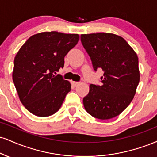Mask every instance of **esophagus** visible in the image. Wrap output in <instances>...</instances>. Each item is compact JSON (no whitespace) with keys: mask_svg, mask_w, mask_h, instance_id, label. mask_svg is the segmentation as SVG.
Masks as SVG:
<instances>
[{"mask_svg":"<svg viewBox=\"0 0 157 157\" xmlns=\"http://www.w3.org/2000/svg\"><path fill=\"white\" fill-rule=\"evenodd\" d=\"M79 83H80V82H75V81H72V84H73L75 86H77V85H78Z\"/></svg>","mask_w":157,"mask_h":157,"instance_id":"esophagus-1","label":"esophagus"}]
</instances>
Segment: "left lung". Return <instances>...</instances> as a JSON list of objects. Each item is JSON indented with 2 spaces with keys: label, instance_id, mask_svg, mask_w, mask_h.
<instances>
[{
  "label": "left lung",
  "instance_id": "left-lung-1",
  "mask_svg": "<svg viewBox=\"0 0 157 157\" xmlns=\"http://www.w3.org/2000/svg\"><path fill=\"white\" fill-rule=\"evenodd\" d=\"M80 40L94 71H104L101 85H90L85 109L99 119L114 118L129 106L138 86L137 54L125 39L113 33L82 34Z\"/></svg>",
  "mask_w": 157,
  "mask_h": 157
}]
</instances>
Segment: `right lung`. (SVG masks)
<instances>
[{"instance_id":"obj_1","label":"right lung","mask_w":157,"mask_h":157,"mask_svg":"<svg viewBox=\"0 0 157 157\" xmlns=\"http://www.w3.org/2000/svg\"><path fill=\"white\" fill-rule=\"evenodd\" d=\"M78 41V34L43 32L30 37L17 53L13 82L20 101L32 114L47 117L60 109L71 84L56 72Z\"/></svg>"}]
</instances>
